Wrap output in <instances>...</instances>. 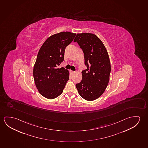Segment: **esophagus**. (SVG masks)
<instances>
[{"label": "esophagus", "instance_id": "34e87169", "mask_svg": "<svg viewBox=\"0 0 148 148\" xmlns=\"http://www.w3.org/2000/svg\"><path fill=\"white\" fill-rule=\"evenodd\" d=\"M70 72L72 74H73L74 73H75V71H73L71 70Z\"/></svg>", "mask_w": 148, "mask_h": 148}]
</instances>
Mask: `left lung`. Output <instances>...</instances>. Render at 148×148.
Returning <instances> with one entry per match:
<instances>
[{"label":"left lung","mask_w":148,"mask_h":148,"mask_svg":"<svg viewBox=\"0 0 148 148\" xmlns=\"http://www.w3.org/2000/svg\"><path fill=\"white\" fill-rule=\"evenodd\" d=\"M74 41L83 51L86 66L82 72V81L76 87L85 100H95L103 93L109 82L111 64L107 49L100 39L92 33L77 34Z\"/></svg>","instance_id":"1"}]
</instances>
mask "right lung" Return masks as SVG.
<instances>
[{
	"label": "right lung",
	"mask_w": 148,
	"mask_h": 148,
	"mask_svg": "<svg viewBox=\"0 0 148 148\" xmlns=\"http://www.w3.org/2000/svg\"><path fill=\"white\" fill-rule=\"evenodd\" d=\"M75 33L62 32L49 37L42 45L33 69L34 82L39 93L52 99L62 93L69 79L68 70L57 66L64 60L65 49L73 41Z\"/></svg>",
	"instance_id": "obj_1"
}]
</instances>
